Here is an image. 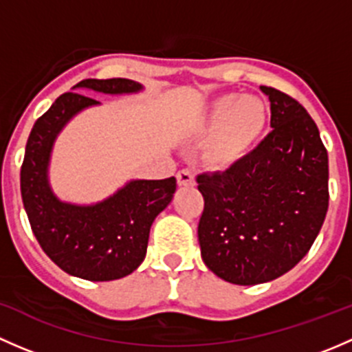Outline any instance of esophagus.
Listing matches in <instances>:
<instances>
[{"label": "esophagus", "instance_id": "esophagus-1", "mask_svg": "<svg viewBox=\"0 0 352 352\" xmlns=\"http://www.w3.org/2000/svg\"><path fill=\"white\" fill-rule=\"evenodd\" d=\"M177 182H179L180 187L194 186V173L187 168L179 170V172H177Z\"/></svg>", "mask_w": 352, "mask_h": 352}]
</instances>
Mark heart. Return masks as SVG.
<instances>
[{"label":"heart","mask_w":352,"mask_h":352,"mask_svg":"<svg viewBox=\"0 0 352 352\" xmlns=\"http://www.w3.org/2000/svg\"><path fill=\"white\" fill-rule=\"evenodd\" d=\"M267 119V105L261 98L239 94L216 98L201 120L202 131L214 133L206 150L208 162L216 168L240 162L262 136Z\"/></svg>","instance_id":"heart-1"}]
</instances>
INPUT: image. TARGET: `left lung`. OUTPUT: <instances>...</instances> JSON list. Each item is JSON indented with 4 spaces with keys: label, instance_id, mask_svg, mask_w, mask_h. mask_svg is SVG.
Listing matches in <instances>:
<instances>
[{
    "label": "left lung",
    "instance_id": "obj_1",
    "mask_svg": "<svg viewBox=\"0 0 352 352\" xmlns=\"http://www.w3.org/2000/svg\"><path fill=\"white\" fill-rule=\"evenodd\" d=\"M272 131L225 172L197 175L204 211L197 226L209 271L240 286L286 274L307 255L329 208V156L307 109L261 87Z\"/></svg>",
    "mask_w": 352,
    "mask_h": 352
}]
</instances>
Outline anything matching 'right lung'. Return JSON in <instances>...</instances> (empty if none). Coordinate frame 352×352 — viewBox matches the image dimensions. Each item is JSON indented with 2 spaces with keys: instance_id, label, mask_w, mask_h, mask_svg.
Here are the masks:
<instances>
[{
  "instance_id": "right-lung-1",
  "label": "right lung",
  "mask_w": 352,
  "mask_h": 352,
  "mask_svg": "<svg viewBox=\"0 0 352 352\" xmlns=\"http://www.w3.org/2000/svg\"><path fill=\"white\" fill-rule=\"evenodd\" d=\"M138 94L143 85L126 78L83 80L56 98L35 120L20 172L23 208L42 250L56 265L87 281H113L131 274L144 261L155 218L170 204L175 177L131 180L116 194L90 206L61 201L49 184L52 146L63 127L81 110L100 105L80 90Z\"/></svg>"
}]
</instances>
